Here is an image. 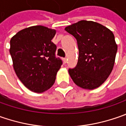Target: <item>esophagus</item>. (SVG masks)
Masks as SVG:
<instances>
[{
	"instance_id": "34e87169",
	"label": "esophagus",
	"mask_w": 126,
	"mask_h": 126,
	"mask_svg": "<svg viewBox=\"0 0 126 126\" xmlns=\"http://www.w3.org/2000/svg\"><path fill=\"white\" fill-rule=\"evenodd\" d=\"M63 62H64V63H66L67 62V59L66 58H63Z\"/></svg>"
}]
</instances>
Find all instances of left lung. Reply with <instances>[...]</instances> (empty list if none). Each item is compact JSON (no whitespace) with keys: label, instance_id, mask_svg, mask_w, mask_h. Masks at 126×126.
<instances>
[{"label":"left lung","instance_id":"obj_1","mask_svg":"<svg viewBox=\"0 0 126 126\" xmlns=\"http://www.w3.org/2000/svg\"><path fill=\"white\" fill-rule=\"evenodd\" d=\"M77 41L79 60L69 69L71 79L84 89L98 88L113 69L117 52L114 33L97 22L82 20L65 28Z\"/></svg>","mask_w":126,"mask_h":126}]
</instances>
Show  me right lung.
<instances>
[{
	"mask_svg": "<svg viewBox=\"0 0 126 126\" xmlns=\"http://www.w3.org/2000/svg\"><path fill=\"white\" fill-rule=\"evenodd\" d=\"M56 31L33 26L19 32L10 40V53L15 71L27 88L43 93L54 84L62 64L57 57V46L51 40Z\"/></svg>",
	"mask_w": 126,
	"mask_h": 126,
	"instance_id": "right-lung-1",
	"label": "right lung"
}]
</instances>
